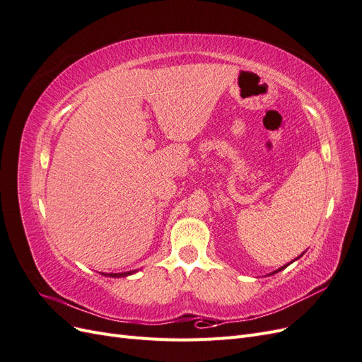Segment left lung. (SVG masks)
<instances>
[{
	"instance_id": "8db88e82",
	"label": "left lung",
	"mask_w": 362,
	"mask_h": 362,
	"mask_svg": "<svg viewBox=\"0 0 362 362\" xmlns=\"http://www.w3.org/2000/svg\"><path fill=\"white\" fill-rule=\"evenodd\" d=\"M298 258H300V255H299V257H298ZM298 258H296V259H298ZM293 261H294V259H293ZM293 261H291V262H293ZM288 264H290V262H288ZM288 264H286V266H282V267H279V269H278V270H275V272H272V273H269V276H270V275H275V273H278V272H281V270H282V269H286V267H287V266H288Z\"/></svg>"
}]
</instances>
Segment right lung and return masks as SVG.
<instances>
[{"instance_id":"1","label":"right lung","mask_w":362,"mask_h":362,"mask_svg":"<svg viewBox=\"0 0 362 362\" xmlns=\"http://www.w3.org/2000/svg\"><path fill=\"white\" fill-rule=\"evenodd\" d=\"M137 270H129V272H124V273H101L104 276H110V278H124V276H129L136 273Z\"/></svg>"}]
</instances>
